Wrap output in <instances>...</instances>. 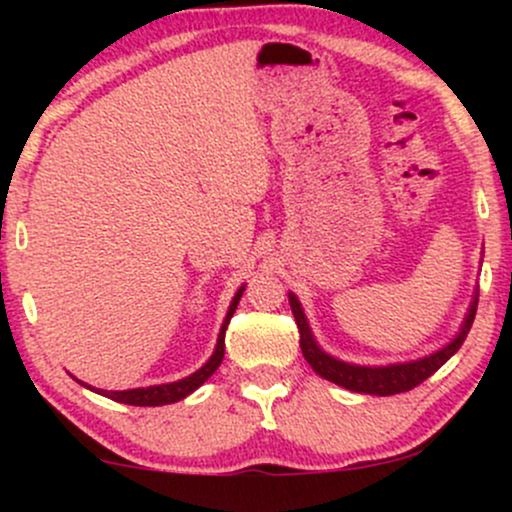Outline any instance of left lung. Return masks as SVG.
Returning <instances> with one entry per match:
<instances>
[{"label":"left lung","instance_id":"obj_1","mask_svg":"<svg viewBox=\"0 0 512 512\" xmlns=\"http://www.w3.org/2000/svg\"><path fill=\"white\" fill-rule=\"evenodd\" d=\"M477 296L479 293H474V301L469 305L467 315H464L460 332L455 334V339H452L450 344H445L443 349L436 351V354L419 358V361L390 363V366H356V363H346L330 356L327 351H322L320 346H317L313 332H310L308 327V317H305L296 293H289V303H291L293 317H296L298 332H301V351L305 361L310 363V368H313L317 375H322V378L330 380V383L346 387V390L351 392L387 397V395H399V392L414 390L416 385H421L426 378H431V375L436 373V370L443 366L452 354H457V349H460L464 339H467L469 330H472V322H474V315H477V303H479Z\"/></svg>","mask_w":512,"mask_h":512}]
</instances>
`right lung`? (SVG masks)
Returning a JSON list of instances; mask_svg holds the SVG:
<instances>
[{
	"instance_id": "1",
	"label": "right lung",
	"mask_w": 512,
	"mask_h": 512,
	"mask_svg": "<svg viewBox=\"0 0 512 512\" xmlns=\"http://www.w3.org/2000/svg\"><path fill=\"white\" fill-rule=\"evenodd\" d=\"M245 286H240L236 296H233L231 305H228V313H226V320H223L221 325V332H219V339H216V349L214 354L207 363H204L202 368L195 370L192 375H187V378L178 380V383H168V385H151V387H134V390H96V387L86 385V383H79L88 387V390H96L98 395L103 397H110L115 399V402H122V404H132V407H161V404H173V402H180V399H185L187 395H192V392L197 390L199 385H204L207 380L214 375V370L221 366L223 361V349H226V327L228 322H231L233 313H236L238 303H240V296H243Z\"/></svg>"
}]
</instances>
